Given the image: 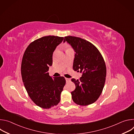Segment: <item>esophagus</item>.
Segmentation results:
<instances>
[{"instance_id": "34e87169", "label": "esophagus", "mask_w": 134, "mask_h": 134, "mask_svg": "<svg viewBox=\"0 0 134 134\" xmlns=\"http://www.w3.org/2000/svg\"><path fill=\"white\" fill-rule=\"evenodd\" d=\"M65 80H66V82H67V83H68V82H70V79H68V78H65Z\"/></svg>"}]
</instances>
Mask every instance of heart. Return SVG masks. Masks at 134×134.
Returning a JSON list of instances; mask_svg holds the SVG:
<instances>
[{"label":"heart","instance_id":"1","mask_svg":"<svg viewBox=\"0 0 134 134\" xmlns=\"http://www.w3.org/2000/svg\"><path fill=\"white\" fill-rule=\"evenodd\" d=\"M64 47H65V49H67L70 48H69V46L68 44H65L64 45Z\"/></svg>","mask_w":134,"mask_h":134}]
</instances>
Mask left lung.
I'll return each mask as SVG.
<instances>
[{
	"mask_svg": "<svg viewBox=\"0 0 134 134\" xmlns=\"http://www.w3.org/2000/svg\"><path fill=\"white\" fill-rule=\"evenodd\" d=\"M66 41L76 52L74 70L82 72L80 80L71 79L76 86L71 92L72 99L80 105L92 104L98 99L104 86L107 69L104 59L96 47L82 38L67 36L64 38Z\"/></svg>",
	"mask_w": 134,
	"mask_h": 134,
	"instance_id": "left-lung-1",
	"label": "left lung"
}]
</instances>
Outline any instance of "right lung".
I'll return each instance as SVG.
<instances>
[{"mask_svg":"<svg viewBox=\"0 0 134 134\" xmlns=\"http://www.w3.org/2000/svg\"><path fill=\"white\" fill-rule=\"evenodd\" d=\"M64 37L49 35L31 42L25 50L21 64L23 82L29 96L37 106L49 109L60 101L66 84L64 77H51L48 72L52 54Z\"/></svg>","mask_w":134,"mask_h":134,"instance_id":"right-lung-1","label":"right lung"}]
</instances>
